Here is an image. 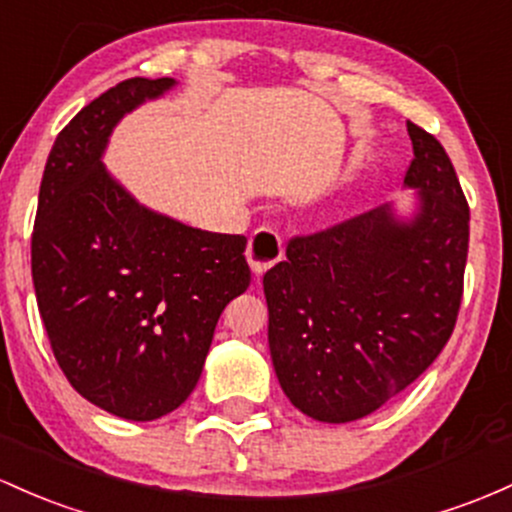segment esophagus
Wrapping results in <instances>:
<instances>
[{
  "mask_svg": "<svg viewBox=\"0 0 512 512\" xmlns=\"http://www.w3.org/2000/svg\"><path fill=\"white\" fill-rule=\"evenodd\" d=\"M282 257V238H279L272 228H257L255 233H252L250 243H247V262H250L252 272H255L257 277H262V274H265L272 265H277Z\"/></svg>",
  "mask_w": 512,
  "mask_h": 512,
  "instance_id": "obj_1",
  "label": "esophagus"
}]
</instances>
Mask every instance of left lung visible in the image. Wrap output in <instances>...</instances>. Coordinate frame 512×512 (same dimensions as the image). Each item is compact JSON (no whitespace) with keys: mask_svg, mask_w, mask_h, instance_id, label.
Segmentation results:
<instances>
[{"mask_svg":"<svg viewBox=\"0 0 512 512\" xmlns=\"http://www.w3.org/2000/svg\"><path fill=\"white\" fill-rule=\"evenodd\" d=\"M403 184L418 211L389 204L296 235L262 279L269 352L289 401L320 423L364 418L435 362L457 323L469 252V204L452 160L408 121Z\"/></svg>","mask_w":512,"mask_h":512,"instance_id":"obj_1","label":"left lung"}]
</instances>
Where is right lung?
I'll list each match as a JSON object with an SVG mask.
<instances>
[{"mask_svg":"<svg viewBox=\"0 0 512 512\" xmlns=\"http://www.w3.org/2000/svg\"><path fill=\"white\" fill-rule=\"evenodd\" d=\"M172 87L133 77L89 101L55 138L33 223V289L53 355L72 389L126 420L187 401L223 308L250 286L245 235L145 209L101 162L123 114Z\"/></svg>","mask_w":512,"mask_h":512,"instance_id":"add662e5","label":"right lung"}]
</instances>
